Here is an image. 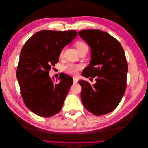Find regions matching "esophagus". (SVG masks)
Returning <instances> with one entry per match:
<instances>
[{
    "label": "esophagus",
    "instance_id": "34e87169",
    "mask_svg": "<svg viewBox=\"0 0 148 148\" xmlns=\"http://www.w3.org/2000/svg\"><path fill=\"white\" fill-rule=\"evenodd\" d=\"M77 81H78V79H77V78L75 77H73V82H74V84L75 83H77Z\"/></svg>",
    "mask_w": 148,
    "mask_h": 148
}]
</instances>
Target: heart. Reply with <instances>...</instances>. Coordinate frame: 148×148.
Here are the masks:
<instances>
[{"instance_id": "obj_1", "label": "heart", "mask_w": 148, "mask_h": 148, "mask_svg": "<svg viewBox=\"0 0 148 148\" xmlns=\"http://www.w3.org/2000/svg\"><path fill=\"white\" fill-rule=\"evenodd\" d=\"M75 46H76V48L77 49L78 52L81 51L84 48H88L87 45L85 43L81 41H77L75 43ZM62 55V52L60 53V56ZM81 65L79 64H69L64 66V71L67 72V73L72 75H75L77 73V71L81 69Z\"/></svg>"}]
</instances>
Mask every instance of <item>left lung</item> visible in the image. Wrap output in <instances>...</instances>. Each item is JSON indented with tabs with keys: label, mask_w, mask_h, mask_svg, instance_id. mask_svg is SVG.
I'll return each instance as SVG.
<instances>
[{
	"label": "left lung",
	"mask_w": 148,
	"mask_h": 148,
	"mask_svg": "<svg viewBox=\"0 0 148 148\" xmlns=\"http://www.w3.org/2000/svg\"><path fill=\"white\" fill-rule=\"evenodd\" d=\"M78 34L91 48L92 59L82 76L96 81L93 85L79 81L81 101L93 114H108L118 106L126 90L128 64L124 50L118 40L103 31L83 30Z\"/></svg>",
	"instance_id": "left-lung-1"
}]
</instances>
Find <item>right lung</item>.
Here are the masks:
<instances>
[{
    "instance_id": "obj_1",
    "label": "right lung",
    "mask_w": 148,
    "mask_h": 148,
    "mask_svg": "<svg viewBox=\"0 0 148 148\" xmlns=\"http://www.w3.org/2000/svg\"><path fill=\"white\" fill-rule=\"evenodd\" d=\"M77 36L75 30H40L22 48L16 77L25 104L34 114L48 118L62 109L73 79L62 74L55 83L49 72L58 62L63 48Z\"/></svg>"
}]
</instances>
